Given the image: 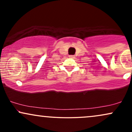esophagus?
<instances>
[{"label":"esophagus","mask_w":132,"mask_h":132,"mask_svg":"<svg viewBox=\"0 0 132 132\" xmlns=\"http://www.w3.org/2000/svg\"><path fill=\"white\" fill-rule=\"evenodd\" d=\"M69 57H70V58H75V56H74V55H69Z\"/></svg>","instance_id":"1"}]
</instances>
